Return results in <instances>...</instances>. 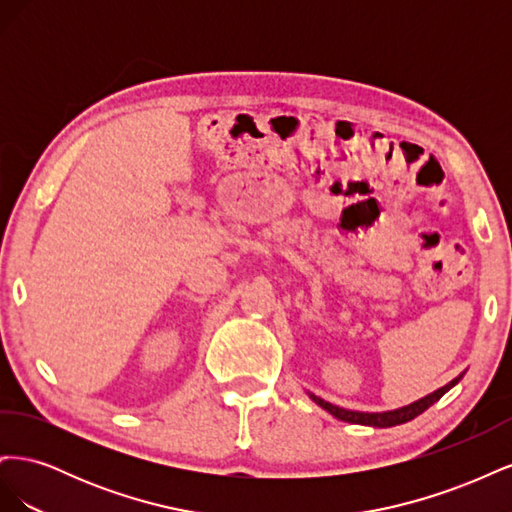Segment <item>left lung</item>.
<instances>
[{"label":"left lung","mask_w":512,"mask_h":512,"mask_svg":"<svg viewBox=\"0 0 512 512\" xmlns=\"http://www.w3.org/2000/svg\"><path fill=\"white\" fill-rule=\"evenodd\" d=\"M463 374L466 371H461V374L451 380L448 384L440 386L438 391H433L421 399L412 401V404L404 406V408H397V410H386V412H359V410H348V408H339L335 404H331V401H324L322 397H316L314 393H309V399L314 401V404H318L322 410H327L331 416L339 418V421L344 423H354V425H367V427H395V425H401V423H408L412 421V418H416L418 414H423L429 406L436 404V401L453 389V386L463 378Z\"/></svg>","instance_id":"1"}]
</instances>
